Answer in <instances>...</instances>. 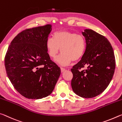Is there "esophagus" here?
<instances>
[{"label": "esophagus", "mask_w": 122, "mask_h": 122, "mask_svg": "<svg viewBox=\"0 0 122 122\" xmlns=\"http://www.w3.org/2000/svg\"><path fill=\"white\" fill-rule=\"evenodd\" d=\"M61 72H64L65 71V69L64 68H63V67H61Z\"/></svg>", "instance_id": "34e87169"}]
</instances>
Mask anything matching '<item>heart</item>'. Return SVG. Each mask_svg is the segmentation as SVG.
Segmentation results:
<instances>
[{"label": "heart", "instance_id": "obj_1", "mask_svg": "<svg viewBox=\"0 0 122 122\" xmlns=\"http://www.w3.org/2000/svg\"><path fill=\"white\" fill-rule=\"evenodd\" d=\"M86 46V43L82 35L66 30L56 32L53 38L49 37L46 41L48 55L52 58H56L60 51L62 53L56 60L61 66L81 59L84 55Z\"/></svg>", "mask_w": 122, "mask_h": 122}]
</instances>
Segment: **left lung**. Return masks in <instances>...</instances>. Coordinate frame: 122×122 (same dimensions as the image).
<instances>
[{"label":"left lung","mask_w":122,"mask_h":122,"mask_svg":"<svg viewBox=\"0 0 122 122\" xmlns=\"http://www.w3.org/2000/svg\"><path fill=\"white\" fill-rule=\"evenodd\" d=\"M82 34L86 46L81 61L71 69V86L77 95L90 98L108 86L114 74L115 57L110 43L104 36L90 29Z\"/></svg>","instance_id":"1"}]
</instances>
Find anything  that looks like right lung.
Instances as JSON below:
<instances>
[{
	"instance_id": "1",
	"label": "right lung",
	"mask_w": 122,
	"mask_h": 122,
	"mask_svg": "<svg viewBox=\"0 0 122 122\" xmlns=\"http://www.w3.org/2000/svg\"><path fill=\"white\" fill-rule=\"evenodd\" d=\"M51 31V24L25 29L12 40L6 53L7 76L16 90L27 98L50 95L61 75L46 47Z\"/></svg>"
}]
</instances>
